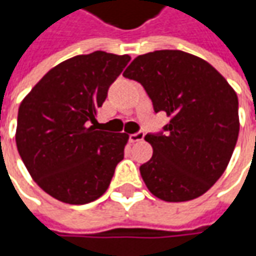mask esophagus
<instances>
[{"mask_svg": "<svg viewBox=\"0 0 256 256\" xmlns=\"http://www.w3.org/2000/svg\"><path fill=\"white\" fill-rule=\"evenodd\" d=\"M144 136H145V134L140 131V132L130 135V141H131V142H132V144L141 142V141H144Z\"/></svg>", "mask_w": 256, "mask_h": 256, "instance_id": "34e87169", "label": "esophagus"}]
</instances>
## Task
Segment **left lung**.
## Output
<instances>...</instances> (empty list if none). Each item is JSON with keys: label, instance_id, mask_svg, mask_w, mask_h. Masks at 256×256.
Listing matches in <instances>:
<instances>
[{"label": "left lung", "instance_id": "obj_1", "mask_svg": "<svg viewBox=\"0 0 256 256\" xmlns=\"http://www.w3.org/2000/svg\"><path fill=\"white\" fill-rule=\"evenodd\" d=\"M165 112V134H148L152 158L140 166L150 192L166 202L195 200L221 178L240 134L238 96L210 62L180 50L138 55L124 72Z\"/></svg>", "mask_w": 256, "mask_h": 256}]
</instances>
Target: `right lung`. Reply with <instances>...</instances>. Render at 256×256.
<instances>
[{
  "instance_id": "1",
  "label": "right lung",
  "mask_w": 256,
  "mask_h": 256,
  "mask_svg": "<svg viewBox=\"0 0 256 256\" xmlns=\"http://www.w3.org/2000/svg\"><path fill=\"white\" fill-rule=\"evenodd\" d=\"M130 60L104 51L65 60L20 105V156L36 185L55 200L84 205L108 190L130 135L96 131L95 116Z\"/></svg>"
}]
</instances>
